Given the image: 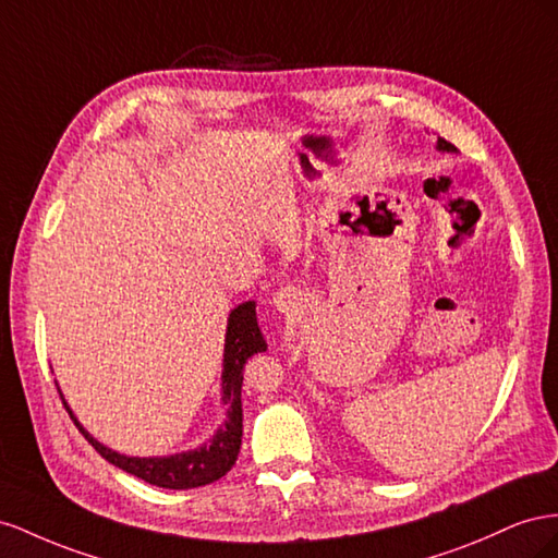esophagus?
Returning a JSON list of instances; mask_svg holds the SVG:
<instances>
[{"instance_id":"esophagus-1","label":"esophagus","mask_w":558,"mask_h":558,"mask_svg":"<svg viewBox=\"0 0 558 558\" xmlns=\"http://www.w3.org/2000/svg\"><path fill=\"white\" fill-rule=\"evenodd\" d=\"M301 301V290L294 288V284H288V288H280L274 296V304L280 313H290Z\"/></svg>"}]
</instances>
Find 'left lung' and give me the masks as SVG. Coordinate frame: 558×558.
<instances>
[{
	"label": "left lung",
	"instance_id": "1",
	"mask_svg": "<svg viewBox=\"0 0 558 558\" xmlns=\"http://www.w3.org/2000/svg\"><path fill=\"white\" fill-rule=\"evenodd\" d=\"M437 149H439V151H456V147L451 145V142H447L444 137L437 140Z\"/></svg>",
	"mask_w": 558,
	"mask_h": 558
}]
</instances>
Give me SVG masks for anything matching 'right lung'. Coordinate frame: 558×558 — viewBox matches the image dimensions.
<instances>
[{
  "mask_svg": "<svg viewBox=\"0 0 558 558\" xmlns=\"http://www.w3.org/2000/svg\"><path fill=\"white\" fill-rule=\"evenodd\" d=\"M254 301L235 306L229 315L227 325V339H225V369H221V402L227 404V421L219 425L213 439L201 444L198 449L182 451L174 456H154V458H133L111 451L105 444H100L93 435H88L84 425L76 421L72 409L68 407L65 397L62 404L70 411V418L78 427L90 447L98 451L111 465L121 468L123 472L135 474L151 486L184 490V488H198L205 484H213L225 476L241 451L243 439V402H241V388H243V369L245 362L254 355L266 350V341L262 337V329L257 325V311H254Z\"/></svg>",
  "mask_w": 558,
  "mask_h": 558,
  "instance_id": "obj_1",
  "label": "right lung"
}]
</instances>
